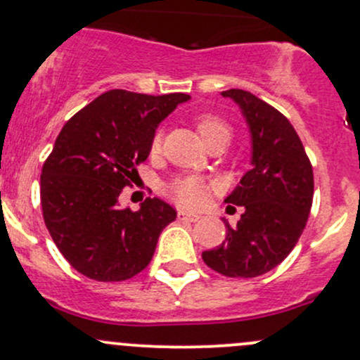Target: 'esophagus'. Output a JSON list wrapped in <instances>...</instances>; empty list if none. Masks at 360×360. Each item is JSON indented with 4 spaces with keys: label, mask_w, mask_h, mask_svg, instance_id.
I'll return each mask as SVG.
<instances>
[{
    "label": "esophagus",
    "mask_w": 360,
    "mask_h": 360,
    "mask_svg": "<svg viewBox=\"0 0 360 360\" xmlns=\"http://www.w3.org/2000/svg\"><path fill=\"white\" fill-rule=\"evenodd\" d=\"M177 217H179L181 220H189V222H196V220L201 219L198 213H191V212H186V210L177 212Z\"/></svg>",
    "instance_id": "obj_1"
}]
</instances>
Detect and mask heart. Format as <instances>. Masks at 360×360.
Wrapping results in <instances>:
<instances>
[{"label": "heart", "instance_id": "1", "mask_svg": "<svg viewBox=\"0 0 360 360\" xmlns=\"http://www.w3.org/2000/svg\"><path fill=\"white\" fill-rule=\"evenodd\" d=\"M196 131L203 143L207 147L217 143V141H229L231 138V126L225 122L222 117L215 116V114H200L195 121ZM162 147V135L155 133L150 141V155H159ZM167 193L176 203L183 205V207H200L205 201L207 195V186L198 177H177L169 184Z\"/></svg>", "mask_w": 360, "mask_h": 360}]
</instances>
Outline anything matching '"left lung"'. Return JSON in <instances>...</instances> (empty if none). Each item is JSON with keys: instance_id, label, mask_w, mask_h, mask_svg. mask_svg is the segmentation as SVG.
Returning a JSON list of instances; mask_svg holds the SVG:
<instances>
[{"instance_id": "8db88e82", "label": "left lung", "mask_w": 360, "mask_h": 360, "mask_svg": "<svg viewBox=\"0 0 360 360\" xmlns=\"http://www.w3.org/2000/svg\"><path fill=\"white\" fill-rule=\"evenodd\" d=\"M243 110L251 133V169L225 203L243 207L236 227L220 246L203 251V262L232 278L274 270L301 238L313 205V165L294 126L280 110L240 89L222 92Z\"/></svg>"}]
</instances>
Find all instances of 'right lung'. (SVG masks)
<instances>
[{"label": "right lung", "mask_w": 360, "mask_h": 360, "mask_svg": "<svg viewBox=\"0 0 360 360\" xmlns=\"http://www.w3.org/2000/svg\"><path fill=\"white\" fill-rule=\"evenodd\" d=\"M186 101V94L109 90L63 126L42 165L41 205L54 244L82 275L121 282L148 266L176 210L147 198L133 212L120 196L147 160L159 122Z\"/></svg>", "instance_id": "1"}]
</instances>
